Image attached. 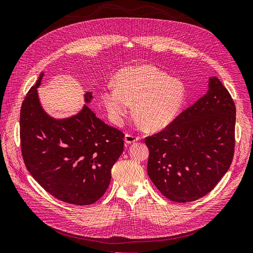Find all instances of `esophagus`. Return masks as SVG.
<instances>
[{"label": "esophagus", "mask_w": 253, "mask_h": 253, "mask_svg": "<svg viewBox=\"0 0 253 253\" xmlns=\"http://www.w3.org/2000/svg\"><path fill=\"white\" fill-rule=\"evenodd\" d=\"M140 138L138 136H134V135H130V134H126L125 136V142L127 144H132L136 141H138Z\"/></svg>", "instance_id": "obj_1"}]
</instances>
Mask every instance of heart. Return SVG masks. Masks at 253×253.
Instances as JSON below:
<instances>
[{"label": "heart", "instance_id": "1", "mask_svg": "<svg viewBox=\"0 0 253 253\" xmlns=\"http://www.w3.org/2000/svg\"><path fill=\"white\" fill-rule=\"evenodd\" d=\"M102 99L110 118L120 124L130 104L144 128L159 130L178 116L186 100L184 83L153 65L129 66L115 78V87L104 89Z\"/></svg>", "mask_w": 253, "mask_h": 253}]
</instances>
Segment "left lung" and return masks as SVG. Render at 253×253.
Segmentation results:
<instances>
[{
    "instance_id": "obj_1",
    "label": "left lung",
    "mask_w": 253,
    "mask_h": 253,
    "mask_svg": "<svg viewBox=\"0 0 253 253\" xmlns=\"http://www.w3.org/2000/svg\"><path fill=\"white\" fill-rule=\"evenodd\" d=\"M235 126L234 100L220 80L211 77L203 97L163 130L144 139L151 181L175 203L210 193L230 167Z\"/></svg>"
}]
</instances>
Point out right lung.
<instances>
[{
  "mask_svg": "<svg viewBox=\"0 0 253 253\" xmlns=\"http://www.w3.org/2000/svg\"><path fill=\"white\" fill-rule=\"evenodd\" d=\"M21 108V148L25 165L37 183L64 203L89 206L109 187L111 169L124 151L125 135L106 125L85 105L75 116L55 119L40 105L37 88ZM85 103L92 99L86 92Z\"/></svg>",
  "mask_w": 253,
  "mask_h": 253,
  "instance_id": "obj_1",
  "label": "right lung"
}]
</instances>
